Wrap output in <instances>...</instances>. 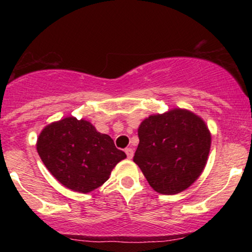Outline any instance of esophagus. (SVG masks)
Returning a JSON list of instances; mask_svg holds the SVG:
<instances>
[{"mask_svg":"<svg viewBox=\"0 0 252 252\" xmlns=\"http://www.w3.org/2000/svg\"><path fill=\"white\" fill-rule=\"evenodd\" d=\"M126 156H128V158H131L132 156H134V150H132V148H126Z\"/></svg>","mask_w":252,"mask_h":252,"instance_id":"obj_1","label":"esophagus"}]
</instances>
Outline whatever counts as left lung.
Returning <instances> with one entry per match:
<instances>
[{
	"label": "left lung",
	"mask_w": 252,
	"mask_h": 252,
	"mask_svg": "<svg viewBox=\"0 0 252 252\" xmlns=\"http://www.w3.org/2000/svg\"><path fill=\"white\" fill-rule=\"evenodd\" d=\"M134 162L156 192L176 194L201 174L211 135L200 117L182 109L154 115L141 123Z\"/></svg>",
	"instance_id": "obj_1"
}]
</instances>
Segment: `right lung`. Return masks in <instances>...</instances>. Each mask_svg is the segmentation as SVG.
Wrapping results in <instances>:
<instances>
[{
	"instance_id": "1",
	"label": "right lung",
	"mask_w": 252,
	"mask_h": 252,
	"mask_svg": "<svg viewBox=\"0 0 252 252\" xmlns=\"http://www.w3.org/2000/svg\"><path fill=\"white\" fill-rule=\"evenodd\" d=\"M36 149L52 175L65 187L80 193L102 186L112 168L126 158L109 135L74 117L46 126L37 138Z\"/></svg>"
}]
</instances>
